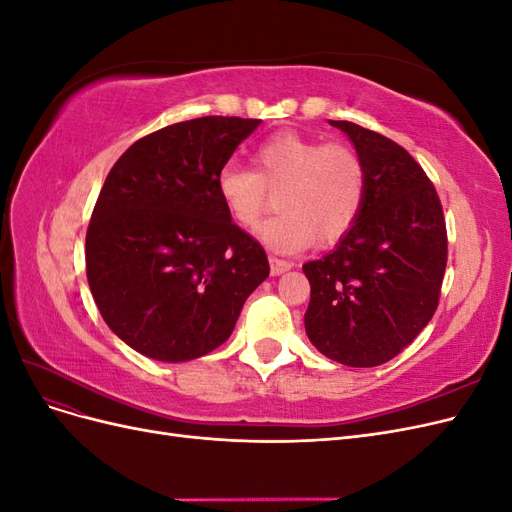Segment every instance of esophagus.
<instances>
[{
	"mask_svg": "<svg viewBox=\"0 0 512 512\" xmlns=\"http://www.w3.org/2000/svg\"><path fill=\"white\" fill-rule=\"evenodd\" d=\"M269 265H271V275H282V273L292 269V262L282 260V258H275V256L269 258Z\"/></svg>",
	"mask_w": 512,
	"mask_h": 512,
	"instance_id": "obj_1",
	"label": "esophagus"
}]
</instances>
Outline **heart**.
<instances>
[{
	"label": "heart",
	"mask_w": 512,
	"mask_h": 512,
	"mask_svg": "<svg viewBox=\"0 0 512 512\" xmlns=\"http://www.w3.org/2000/svg\"><path fill=\"white\" fill-rule=\"evenodd\" d=\"M254 170L226 164L215 190L226 213L239 226H254L277 196L282 213L260 224L256 237L280 254L299 252L318 239H342L359 220L367 192V170L359 153L344 143L280 132L254 151Z\"/></svg>",
	"instance_id": "1"
}]
</instances>
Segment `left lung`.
<instances>
[{
	"instance_id": "obj_1",
	"label": "left lung",
	"mask_w": 512,
	"mask_h": 512,
	"mask_svg": "<svg viewBox=\"0 0 512 512\" xmlns=\"http://www.w3.org/2000/svg\"><path fill=\"white\" fill-rule=\"evenodd\" d=\"M367 170L359 220L335 250L309 260L305 333L318 352L348 367L391 361L438 307L446 269V224L436 188L391 138L329 121Z\"/></svg>"
}]
</instances>
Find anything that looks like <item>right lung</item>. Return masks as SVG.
<instances>
[{"instance_id":"add662e5","label":"right lung","mask_w":512,"mask_h":512,"mask_svg":"<svg viewBox=\"0 0 512 512\" xmlns=\"http://www.w3.org/2000/svg\"><path fill=\"white\" fill-rule=\"evenodd\" d=\"M260 119L198 117L136 141L108 173L87 228V282L104 322L149 359L222 346L269 277L260 243L226 213L215 179Z\"/></svg>"}]
</instances>
